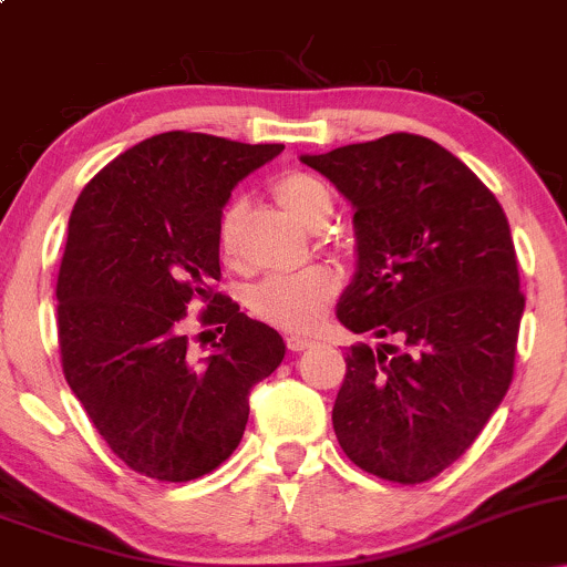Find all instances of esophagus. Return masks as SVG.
<instances>
[{
	"label": "esophagus",
	"instance_id": "obj_1",
	"mask_svg": "<svg viewBox=\"0 0 567 567\" xmlns=\"http://www.w3.org/2000/svg\"><path fill=\"white\" fill-rule=\"evenodd\" d=\"M285 341H288L290 351H303V349L315 347V338H306V336H288Z\"/></svg>",
	"mask_w": 567,
	"mask_h": 567
}]
</instances>
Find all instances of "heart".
<instances>
[{
    "instance_id": "obj_1",
    "label": "heart",
    "mask_w": 567,
    "mask_h": 567,
    "mask_svg": "<svg viewBox=\"0 0 567 567\" xmlns=\"http://www.w3.org/2000/svg\"><path fill=\"white\" fill-rule=\"evenodd\" d=\"M277 205L292 220L317 231L328 226L333 216V194L317 175L292 171L279 175L271 186ZM247 220L245 199H231L218 218V256L226 266H239V243H243V229ZM341 290V279L330 266H309L288 277H271L252 288L250 309L252 315L261 317L264 322L275 328L303 333V330L317 328L322 322L328 306L336 301Z\"/></svg>"
}]
</instances>
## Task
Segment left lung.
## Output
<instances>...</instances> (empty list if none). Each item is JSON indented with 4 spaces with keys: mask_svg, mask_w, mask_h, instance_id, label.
Here are the masks:
<instances>
[{
    "mask_svg": "<svg viewBox=\"0 0 567 567\" xmlns=\"http://www.w3.org/2000/svg\"><path fill=\"white\" fill-rule=\"evenodd\" d=\"M354 205L357 275L338 301L351 333L396 338L347 354L338 445L400 485L458 461L514 375L517 252L504 207L458 157L413 133L301 157Z\"/></svg>",
    "mask_w": 567,
    "mask_h": 567,
    "instance_id": "left-lung-1",
    "label": "left lung"
}]
</instances>
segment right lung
Segmentation results:
<instances>
[{
    "label": "right lung",
    "instance_id": "right-lung-1",
    "mask_svg": "<svg viewBox=\"0 0 567 567\" xmlns=\"http://www.w3.org/2000/svg\"><path fill=\"white\" fill-rule=\"evenodd\" d=\"M282 148L159 133L109 162L71 210L55 285L63 375L143 477L188 483L224 464L245 434L250 389L282 362V336L213 288L220 210ZM194 302L225 333L205 358L183 333Z\"/></svg>",
    "mask_w": 567,
    "mask_h": 567
}]
</instances>
